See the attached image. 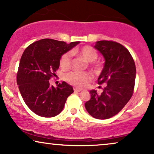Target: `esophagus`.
<instances>
[{
  "mask_svg": "<svg viewBox=\"0 0 154 154\" xmlns=\"http://www.w3.org/2000/svg\"><path fill=\"white\" fill-rule=\"evenodd\" d=\"M74 91H77V92H79V91H82V89H79V88H77V87H74Z\"/></svg>",
  "mask_w": 154,
  "mask_h": 154,
  "instance_id": "34e87169",
  "label": "esophagus"
}]
</instances>
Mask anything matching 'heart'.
Returning a JSON list of instances; mask_svg holds the SVG:
<instances>
[{
  "label": "heart",
  "mask_w": 154,
  "mask_h": 154,
  "mask_svg": "<svg viewBox=\"0 0 154 154\" xmlns=\"http://www.w3.org/2000/svg\"><path fill=\"white\" fill-rule=\"evenodd\" d=\"M79 55L85 58L88 62H94L98 57L97 50L94 48L90 46H85L82 48L81 49L77 51ZM72 61V54L71 52H67L63 54L60 59V66L63 69H68L71 65ZM95 67H98V65H95ZM66 80L68 82L75 85L76 87H82L85 86L87 82L90 80L91 75L90 73L86 72H79L72 71L67 73L65 76Z\"/></svg>",
  "instance_id": "b5f03b06"
}]
</instances>
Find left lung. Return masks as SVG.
Here are the masks:
<instances>
[{"label":"left lung","instance_id":"obj_1","mask_svg":"<svg viewBox=\"0 0 154 154\" xmlns=\"http://www.w3.org/2000/svg\"><path fill=\"white\" fill-rule=\"evenodd\" d=\"M104 58L98 83H106L101 94L90 90L91 98L85 108L91 116L106 119L118 114L133 94L136 66L129 50L116 42L101 40L94 45Z\"/></svg>","mask_w":154,"mask_h":154}]
</instances>
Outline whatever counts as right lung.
Wrapping results in <instances>:
<instances>
[{"label":"right lung","instance_id":"right-lung-1","mask_svg":"<svg viewBox=\"0 0 154 154\" xmlns=\"http://www.w3.org/2000/svg\"><path fill=\"white\" fill-rule=\"evenodd\" d=\"M79 43L42 39L30 45L23 52L17 84L25 104L37 115L42 117L58 115L67 97L74 92L72 87L65 82L54 87L50 86L49 80L55 76L62 55Z\"/></svg>","mask_w":154,"mask_h":154}]
</instances>
